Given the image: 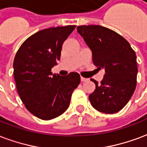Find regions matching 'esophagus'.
<instances>
[{
	"label": "esophagus",
	"mask_w": 147,
	"mask_h": 147,
	"mask_svg": "<svg viewBox=\"0 0 147 147\" xmlns=\"http://www.w3.org/2000/svg\"><path fill=\"white\" fill-rule=\"evenodd\" d=\"M87 80H88L87 78H83V77H81V81H86Z\"/></svg>",
	"instance_id": "obj_1"
}]
</instances>
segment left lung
<instances>
[{
  "label": "left lung",
  "instance_id": "obj_1",
  "mask_svg": "<svg viewBox=\"0 0 147 147\" xmlns=\"http://www.w3.org/2000/svg\"><path fill=\"white\" fill-rule=\"evenodd\" d=\"M78 34L92 53L98 69H104L101 83L89 95L93 107L105 113L118 112L127 104L136 87V55L130 44L115 31L98 25L79 26Z\"/></svg>",
  "mask_w": 147,
  "mask_h": 147
}]
</instances>
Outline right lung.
<instances>
[{"label": "right lung", "mask_w": 147, "mask_h": 147, "mask_svg": "<svg viewBox=\"0 0 147 147\" xmlns=\"http://www.w3.org/2000/svg\"><path fill=\"white\" fill-rule=\"evenodd\" d=\"M76 26L51 27L38 31L20 46L13 63L14 78L19 97L33 115L51 120L69 107L74 90L80 84L78 73L52 74L60 59L63 42Z\"/></svg>", "instance_id": "add662e5"}]
</instances>
